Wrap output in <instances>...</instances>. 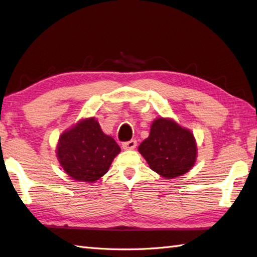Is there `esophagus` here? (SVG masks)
I'll use <instances>...</instances> for the list:
<instances>
[{
	"mask_svg": "<svg viewBox=\"0 0 257 257\" xmlns=\"http://www.w3.org/2000/svg\"><path fill=\"white\" fill-rule=\"evenodd\" d=\"M137 147V141L136 140H130L128 142L122 143L123 150H134Z\"/></svg>",
	"mask_w": 257,
	"mask_h": 257,
	"instance_id": "34e87169",
	"label": "esophagus"
}]
</instances>
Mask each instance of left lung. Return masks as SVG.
Masks as SVG:
<instances>
[{"mask_svg": "<svg viewBox=\"0 0 257 257\" xmlns=\"http://www.w3.org/2000/svg\"><path fill=\"white\" fill-rule=\"evenodd\" d=\"M153 172L166 179L188 173L196 162L193 134L172 118L159 117L151 124L150 135L138 148Z\"/></svg>", "mask_w": 257, "mask_h": 257, "instance_id": "1", "label": "left lung"}]
</instances>
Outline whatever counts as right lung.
Instances as JSON below:
<instances>
[{"label": "right lung", "instance_id": "add662e5", "mask_svg": "<svg viewBox=\"0 0 257 257\" xmlns=\"http://www.w3.org/2000/svg\"><path fill=\"white\" fill-rule=\"evenodd\" d=\"M120 148L94 117L83 118L61 135L56 156L71 179L93 183L108 172Z\"/></svg>", "mask_w": 257, "mask_h": 257}]
</instances>
